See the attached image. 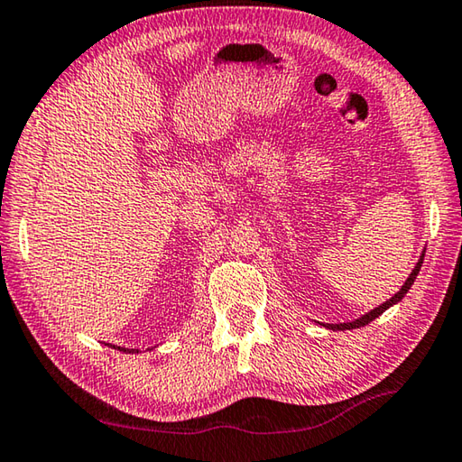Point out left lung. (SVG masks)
<instances>
[{
  "mask_svg": "<svg viewBox=\"0 0 462 462\" xmlns=\"http://www.w3.org/2000/svg\"><path fill=\"white\" fill-rule=\"evenodd\" d=\"M421 263H423V254H421V259L417 261V265H415V269L411 271V275L407 277V282L401 285V290L397 291V294H394L391 300H386L384 304H380L378 309H374V310H370V312H365L364 317H360V319H356V320H351V323H339V325H327V328H333V331H346V328H360V327H364V325H368V323H372V320L374 319H378L380 314H383L386 309H389V306H393V304H397V302H401L402 300V296L407 294L409 290H411V285H413V282H415V277H417V273H420V269H421Z\"/></svg>",
  "mask_w": 462,
  "mask_h": 462,
  "instance_id": "obj_1",
  "label": "left lung"
}]
</instances>
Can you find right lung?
<instances>
[{
    "mask_svg": "<svg viewBox=\"0 0 462 462\" xmlns=\"http://www.w3.org/2000/svg\"><path fill=\"white\" fill-rule=\"evenodd\" d=\"M121 351H127V354H134V351H137V349H125V347H119Z\"/></svg>",
    "mask_w": 462,
    "mask_h": 462,
    "instance_id": "obj_1",
    "label": "right lung"
}]
</instances>
